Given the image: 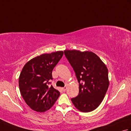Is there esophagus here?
Returning <instances> with one entry per match:
<instances>
[{
    "mask_svg": "<svg viewBox=\"0 0 131 131\" xmlns=\"http://www.w3.org/2000/svg\"><path fill=\"white\" fill-rule=\"evenodd\" d=\"M66 89H67L66 87H62V88H61V90H62V91H63V92H65L66 90Z\"/></svg>",
    "mask_w": 131,
    "mask_h": 131,
    "instance_id": "obj_1",
    "label": "esophagus"
}]
</instances>
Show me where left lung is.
Wrapping results in <instances>:
<instances>
[{"mask_svg":"<svg viewBox=\"0 0 131 131\" xmlns=\"http://www.w3.org/2000/svg\"><path fill=\"white\" fill-rule=\"evenodd\" d=\"M66 57L75 73L79 92L71 101L80 112L95 110L104 99L109 85L108 70L94 53L79 50H65Z\"/></svg>","mask_w":131,"mask_h":131,"instance_id":"obj_1","label":"left lung"}]
</instances>
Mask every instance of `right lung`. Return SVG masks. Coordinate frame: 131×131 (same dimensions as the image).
<instances>
[{
	"label": "right lung",
	"instance_id": "add662e5",
	"mask_svg": "<svg viewBox=\"0 0 131 131\" xmlns=\"http://www.w3.org/2000/svg\"><path fill=\"white\" fill-rule=\"evenodd\" d=\"M63 54L62 51L42 54L29 61L19 77L20 93L32 110L43 113L51 108L60 95L49 81L52 73Z\"/></svg>",
	"mask_w": 131,
	"mask_h": 131
}]
</instances>
